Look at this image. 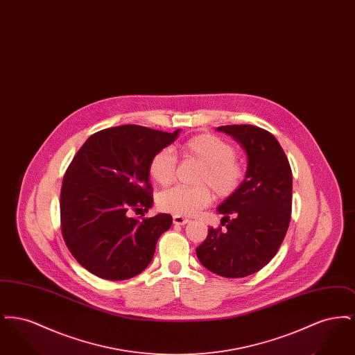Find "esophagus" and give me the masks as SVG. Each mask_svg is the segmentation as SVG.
<instances>
[{
	"instance_id": "1",
	"label": "esophagus",
	"mask_w": 355,
	"mask_h": 355,
	"mask_svg": "<svg viewBox=\"0 0 355 355\" xmlns=\"http://www.w3.org/2000/svg\"><path fill=\"white\" fill-rule=\"evenodd\" d=\"M189 222H190V220L184 218V217H181V216H173V223H174V225L182 226V225H186V223H189Z\"/></svg>"
}]
</instances>
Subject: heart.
<instances>
[{
    "instance_id": "heart-1",
    "label": "heart",
    "mask_w": 355,
    "mask_h": 355,
    "mask_svg": "<svg viewBox=\"0 0 355 355\" xmlns=\"http://www.w3.org/2000/svg\"><path fill=\"white\" fill-rule=\"evenodd\" d=\"M186 158L202 164L198 177L200 187L175 186L165 190L158 197L161 210L181 217H191L211 201V193L226 198L236 193L242 181V169L236 164L234 148L213 135H198L189 138L181 146ZM177 157L170 149H162L153 155L149 174L158 185L168 186L174 181Z\"/></svg>"
}]
</instances>
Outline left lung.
I'll list each match as a JSON object with an SVG mask.
<instances>
[{
	"label": "left lung",
	"instance_id": "8db88e82",
	"mask_svg": "<svg viewBox=\"0 0 355 355\" xmlns=\"http://www.w3.org/2000/svg\"><path fill=\"white\" fill-rule=\"evenodd\" d=\"M217 130L242 146L248 168L236 193L217 207L226 229L210 227L196 253L207 270L242 278L268 265L286 236L293 175L286 154L269 132L253 125H227Z\"/></svg>",
	"mask_w": 355,
	"mask_h": 355
}]
</instances>
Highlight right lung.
I'll return each mask as SVG.
<instances>
[{"label": "right lung", "instance_id": "obj_1", "mask_svg": "<svg viewBox=\"0 0 355 355\" xmlns=\"http://www.w3.org/2000/svg\"><path fill=\"white\" fill-rule=\"evenodd\" d=\"M180 132L138 125L103 129L74 155L61 189V229L70 253L86 270L123 281L152 262L157 241L173 218L165 213L150 218L130 214L152 207L149 164Z\"/></svg>", "mask_w": 355, "mask_h": 355}]
</instances>
